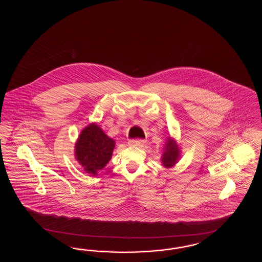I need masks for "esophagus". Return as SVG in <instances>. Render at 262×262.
Masks as SVG:
<instances>
[{"instance_id":"obj_1","label":"esophagus","mask_w":262,"mask_h":262,"mask_svg":"<svg viewBox=\"0 0 262 262\" xmlns=\"http://www.w3.org/2000/svg\"><path fill=\"white\" fill-rule=\"evenodd\" d=\"M145 140L144 139H130L128 140L127 144L129 146H137V147H140V146H143L145 144Z\"/></svg>"}]
</instances>
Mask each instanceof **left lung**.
Wrapping results in <instances>:
<instances>
[{
  "mask_svg": "<svg viewBox=\"0 0 262 262\" xmlns=\"http://www.w3.org/2000/svg\"><path fill=\"white\" fill-rule=\"evenodd\" d=\"M181 149L177 140L173 137H168L163 148L161 162L165 168H172L181 158Z\"/></svg>",
  "mask_w": 262,
  "mask_h": 262,
  "instance_id": "8db88e82",
  "label": "left lung"
}]
</instances>
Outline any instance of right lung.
<instances>
[{
	"label": "right lung",
	"instance_id": "obj_1",
	"mask_svg": "<svg viewBox=\"0 0 262 262\" xmlns=\"http://www.w3.org/2000/svg\"><path fill=\"white\" fill-rule=\"evenodd\" d=\"M115 140L95 123L85 126L76 139L75 160L91 176H97L112 158Z\"/></svg>",
	"mask_w": 262,
	"mask_h": 262
}]
</instances>
